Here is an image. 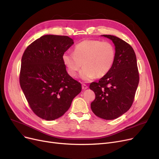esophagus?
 Listing matches in <instances>:
<instances>
[{
	"label": "esophagus",
	"mask_w": 159,
	"mask_h": 159,
	"mask_svg": "<svg viewBox=\"0 0 159 159\" xmlns=\"http://www.w3.org/2000/svg\"><path fill=\"white\" fill-rule=\"evenodd\" d=\"M81 87H82V89H83L84 90H85V89H88V86L86 85L85 84H82V86H81Z\"/></svg>",
	"instance_id": "obj_1"
}]
</instances>
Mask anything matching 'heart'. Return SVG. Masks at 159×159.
<instances>
[{
    "instance_id": "obj_1",
    "label": "heart",
    "mask_w": 159,
    "mask_h": 159,
    "mask_svg": "<svg viewBox=\"0 0 159 159\" xmlns=\"http://www.w3.org/2000/svg\"><path fill=\"white\" fill-rule=\"evenodd\" d=\"M115 59V50L109 42L85 40L74 48V53L65 52L62 60L71 77H75L81 66L80 77L84 81L102 78L111 69Z\"/></svg>"
}]
</instances>
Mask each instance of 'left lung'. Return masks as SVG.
I'll list each match as a JSON object with an SVG mask.
<instances>
[{"mask_svg":"<svg viewBox=\"0 0 159 159\" xmlns=\"http://www.w3.org/2000/svg\"><path fill=\"white\" fill-rule=\"evenodd\" d=\"M102 36L113 42L115 47V59L108 73L98 82H92L89 85L90 89L95 94L91 109L96 116L112 120L126 113L131 107L139 75L133 48L117 36Z\"/></svg>","mask_w":159,"mask_h":159,"instance_id":"1","label":"left lung"}]
</instances>
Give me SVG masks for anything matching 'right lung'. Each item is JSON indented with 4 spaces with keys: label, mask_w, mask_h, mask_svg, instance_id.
I'll list each match as a JSON object with an SVG mask.
<instances>
[{
    "label": "right lung",
    "mask_w": 159,
    "mask_h": 159,
    "mask_svg": "<svg viewBox=\"0 0 159 159\" xmlns=\"http://www.w3.org/2000/svg\"><path fill=\"white\" fill-rule=\"evenodd\" d=\"M74 43L66 36L44 35L28 46L22 57L21 89L33 112L47 121L62 116L81 91L62 60Z\"/></svg>",
    "instance_id": "1"
}]
</instances>
